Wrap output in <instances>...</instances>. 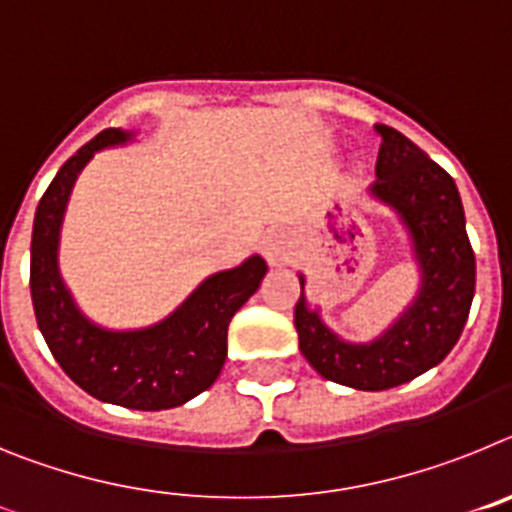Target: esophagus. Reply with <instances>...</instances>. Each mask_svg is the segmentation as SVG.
<instances>
[{"mask_svg": "<svg viewBox=\"0 0 512 512\" xmlns=\"http://www.w3.org/2000/svg\"><path fill=\"white\" fill-rule=\"evenodd\" d=\"M264 253H266V261L274 266H282L292 261V246H289V241L284 238V235H271L264 246Z\"/></svg>", "mask_w": 512, "mask_h": 512, "instance_id": "esophagus-1", "label": "esophagus"}]
</instances>
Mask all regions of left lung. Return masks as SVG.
I'll return each instance as SVG.
<instances>
[{
  "label": "left lung",
  "instance_id": "1",
  "mask_svg": "<svg viewBox=\"0 0 512 512\" xmlns=\"http://www.w3.org/2000/svg\"><path fill=\"white\" fill-rule=\"evenodd\" d=\"M377 130L382 146L372 192L400 212L413 235L423 274L420 295L382 338L366 346L333 336L318 312L307 310L305 295L295 305L300 351L312 369L330 382L366 392L410 382L446 359L469 318L477 277L464 205L449 171L400 130L390 125H377Z\"/></svg>",
  "mask_w": 512,
  "mask_h": 512
}]
</instances>
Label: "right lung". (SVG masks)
Instances as JSON below:
<instances>
[{"mask_svg":"<svg viewBox=\"0 0 512 512\" xmlns=\"http://www.w3.org/2000/svg\"><path fill=\"white\" fill-rule=\"evenodd\" d=\"M128 138L120 128L102 130L61 166L40 197L30 243V295L53 359L81 390L122 408L169 410L217 379L228 356L230 320L259 289L266 261L251 256L235 269L212 274L153 328L115 333L89 323L58 277V230L76 176L94 151Z\"/></svg>","mask_w":512,"mask_h":512,"instance_id":"right-lung-1","label":"right lung"}]
</instances>
